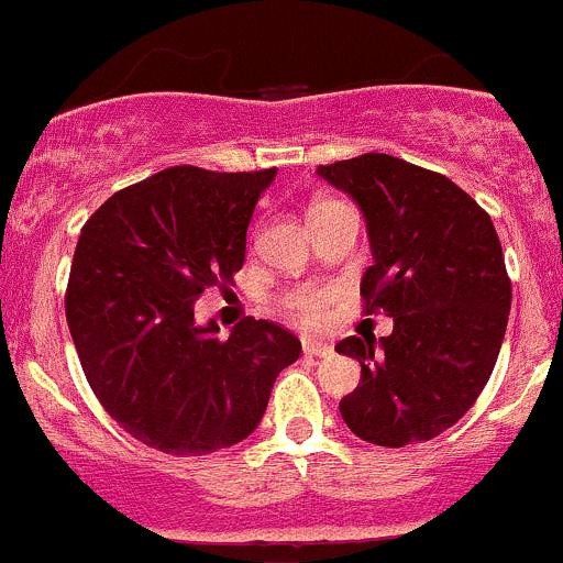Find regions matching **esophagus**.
I'll use <instances>...</instances> for the list:
<instances>
[{"label":"esophagus","mask_w":563,"mask_h":563,"mask_svg":"<svg viewBox=\"0 0 563 563\" xmlns=\"http://www.w3.org/2000/svg\"><path fill=\"white\" fill-rule=\"evenodd\" d=\"M331 353H333L331 344L317 342V339H303V355H309V358H328Z\"/></svg>","instance_id":"34e87169"}]
</instances>
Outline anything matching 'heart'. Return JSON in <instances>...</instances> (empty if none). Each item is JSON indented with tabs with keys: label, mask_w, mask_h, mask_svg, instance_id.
I'll use <instances>...</instances> for the list:
<instances>
[{
	"label": "heart",
	"mask_w": 563,
	"mask_h": 563,
	"mask_svg": "<svg viewBox=\"0 0 563 563\" xmlns=\"http://www.w3.org/2000/svg\"><path fill=\"white\" fill-rule=\"evenodd\" d=\"M322 205L325 202H314L311 205V210L322 208ZM325 306H328V292L322 287H300L284 298V309H287L292 317H298L300 322H306V325L320 322L322 314H325Z\"/></svg>",
	"instance_id": "1"
}]
</instances>
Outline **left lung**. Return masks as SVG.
Listing matches in <instances>:
<instances>
[{"label": "left lung", "instance_id": "left-lung-1", "mask_svg": "<svg viewBox=\"0 0 563 563\" xmlns=\"http://www.w3.org/2000/svg\"><path fill=\"white\" fill-rule=\"evenodd\" d=\"M358 202L375 263L361 279L364 314L394 317L391 336H350L361 364L339 402L361 441L402 449L457 424L498 361L511 282L489 216L441 172L386 153L317 169Z\"/></svg>", "mask_w": 563, "mask_h": 563}]
</instances>
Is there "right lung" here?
I'll use <instances>...</instances> for the list:
<instances>
[{
	"label": "right lung",
	"mask_w": 563,
	"mask_h": 563,
	"mask_svg": "<svg viewBox=\"0 0 563 563\" xmlns=\"http://www.w3.org/2000/svg\"><path fill=\"white\" fill-rule=\"evenodd\" d=\"M274 169L172 166L111 194L81 227L65 317L106 413L144 446L177 457L235 446L257 430L300 342L268 320L230 339L194 322V300L227 287Z\"/></svg>",
	"instance_id": "obj_1"
}]
</instances>
